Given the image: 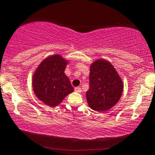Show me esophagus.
<instances>
[{
    "instance_id": "1",
    "label": "esophagus",
    "mask_w": 155,
    "mask_h": 155,
    "mask_svg": "<svg viewBox=\"0 0 155 155\" xmlns=\"http://www.w3.org/2000/svg\"><path fill=\"white\" fill-rule=\"evenodd\" d=\"M74 90H75V91L79 92V93H80V92L82 91V89H81L80 87H75V88H74Z\"/></svg>"
}]
</instances>
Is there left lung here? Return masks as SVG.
Returning <instances> with one entry per match:
<instances>
[{
  "label": "left lung",
  "mask_w": 155,
  "mask_h": 155,
  "mask_svg": "<svg viewBox=\"0 0 155 155\" xmlns=\"http://www.w3.org/2000/svg\"><path fill=\"white\" fill-rule=\"evenodd\" d=\"M87 104L92 109L103 112L118 102L123 92V83L114 67L106 60H97L90 68Z\"/></svg>",
  "instance_id": "left-lung-1"
}]
</instances>
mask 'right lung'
Segmentation results:
<instances>
[{
	"instance_id": "obj_1",
	"label": "right lung",
	"mask_w": 155,
	"mask_h": 155,
	"mask_svg": "<svg viewBox=\"0 0 155 155\" xmlns=\"http://www.w3.org/2000/svg\"><path fill=\"white\" fill-rule=\"evenodd\" d=\"M68 64L59 54L50 56L41 62L33 76L34 94L49 107L58 105L73 91L64 70Z\"/></svg>"
}]
</instances>
